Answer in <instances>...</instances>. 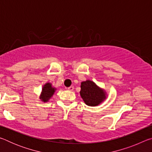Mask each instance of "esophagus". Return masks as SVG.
I'll list each match as a JSON object with an SVG mask.
<instances>
[{"label": "esophagus", "mask_w": 152, "mask_h": 152, "mask_svg": "<svg viewBox=\"0 0 152 152\" xmlns=\"http://www.w3.org/2000/svg\"><path fill=\"white\" fill-rule=\"evenodd\" d=\"M68 91H73V90H74V86H70V87H68Z\"/></svg>", "instance_id": "1"}]
</instances>
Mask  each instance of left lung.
<instances>
[{"mask_svg":"<svg viewBox=\"0 0 152 152\" xmlns=\"http://www.w3.org/2000/svg\"><path fill=\"white\" fill-rule=\"evenodd\" d=\"M80 87V94L84 102L88 106H97L106 99V92L100 88L94 82H82Z\"/></svg>","mask_w":152,"mask_h":152,"instance_id":"obj_1","label":"left lung"}]
</instances>
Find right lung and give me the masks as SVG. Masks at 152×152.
I'll use <instances>...</instances> for the list:
<instances>
[{"label":"right lung","mask_w":152,"mask_h":152,"mask_svg":"<svg viewBox=\"0 0 152 152\" xmlns=\"http://www.w3.org/2000/svg\"><path fill=\"white\" fill-rule=\"evenodd\" d=\"M56 90V89L55 88H53L51 86V84L49 83V82L46 83L42 88V92L40 99L44 102H47L52 96V95L54 94Z\"/></svg>","instance_id":"right-lung-1"}]
</instances>
